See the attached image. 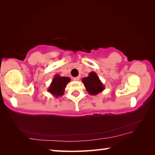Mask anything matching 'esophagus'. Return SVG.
I'll return each mask as SVG.
<instances>
[{
	"label": "esophagus",
	"mask_w": 155,
	"mask_h": 155,
	"mask_svg": "<svg viewBox=\"0 0 155 155\" xmlns=\"http://www.w3.org/2000/svg\"><path fill=\"white\" fill-rule=\"evenodd\" d=\"M72 79L74 80V81H78V80L80 79V77H74V78H72Z\"/></svg>",
	"instance_id": "obj_1"
}]
</instances>
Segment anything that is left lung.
I'll use <instances>...</instances> for the list:
<instances>
[{"mask_svg":"<svg viewBox=\"0 0 155 155\" xmlns=\"http://www.w3.org/2000/svg\"><path fill=\"white\" fill-rule=\"evenodd\" d=\"M83 83L89 94L96 95L104 90L103 83L95 72H90L87 77L83 78Z\"/></svg>","mask_w":155,"mask_h":155,"instance_id":"left-lung-1","label":"left lung"}]
</instances>
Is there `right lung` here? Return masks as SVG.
<instances>
[{"mask_svg":"<svg viewBox=\"0 0 155 155\" xmlns=\"http://www.w3.org/2000/svg\"><path fill=\"white\" fill-rule=\"evenodd\" d=\"M70 78L61 77H59L58 74L56 75L52 81L51 85L48 89V91L56 97L62 96L64 92V89L66 87L68 83L70 82Z\"/></svg>","mask_w":155,"mask_h":155,"instance_id":"1","label":"right lung"}]
</instances>
